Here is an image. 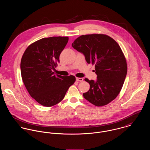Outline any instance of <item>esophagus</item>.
<instances>
[{"label": "esophagus", "mask_w": 150, "mask_h": 150, "mask_svg": "<svg viewBox=\"0 0 150 150\" xmlns=\"http://www.w3.org/2000/svg\"><path fill=\"white\" fill-rule=\"evenodd\" d=\"M76 80H77V81H80V82H81V81H83V78H80V77H76Z\"/></svg>", "instance_id": "obj_1"}]
</instances>
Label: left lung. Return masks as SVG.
Returning a JSON list of instances; mask_svg holds the SVG:
<instances>
[{
  "mask_svg": "<svg viewBox=\"0 0 150 150\" xmlns=\"http://www.w3.org/2000/svg\"><path fill=\"white\" fill-rule=\"evenodd\" d=\"M72 47L82 52L88 64H95L97 80L85 81L90 85L84 98L92 105L101 107L114 100L121 91L127 73V63L119 44L104 34L81 35Z\"/></svg>",
  "mask_w": 150,
  "mask_h": 150,
  "instance_id": "obj_1",
  "label": "left lung"
}]
</instances>
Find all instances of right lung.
I'll list each match as a JSON object with an SVG mask.
<instances>
[{
	"instance_id": "1",
	"label": "right lung",
	"mask_w": 150,
	"mask_h": 150,
	"mask_svg": "<svg viewBox=\"0 0 150 150\" xmlns=\"http://www.w3.org/2000/svg\"><path fill=\"white\" fill-rule=\"evenodd\" d=\"M69 40L68 37H50L30 44L21 61L22 79L29 95L45 107L62 100L69 87L76 81L70 75H55L52 71L59 62V55Z\"/></svg>"
}]
</instances>
